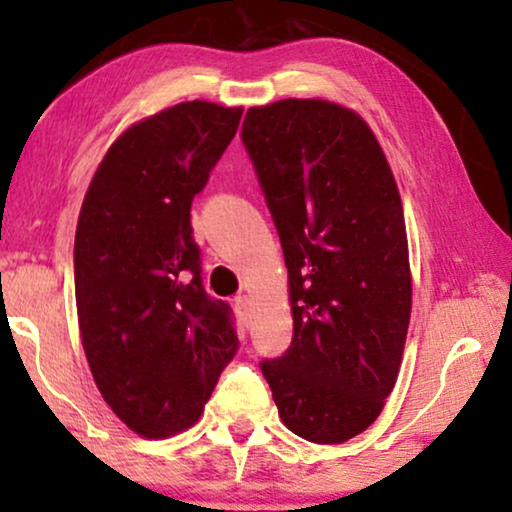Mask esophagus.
<instances>
[{
	"label": "esophagus",
	"instance_id": "1",
	"mask_svg": "<svg viewBox=\"0 0 512 512\" xmlns=\"http://www.w3.org/2000/svg\"><path fill=\"white\" fill-rule=\"evenodd\" d=\"M235 310H237V314H240V317H247V314H249V298L244 296V293H240V296L235 298Z\"/></svg>",
	"mask_w": 512,
	"mask_h": 512
}]
</instances>
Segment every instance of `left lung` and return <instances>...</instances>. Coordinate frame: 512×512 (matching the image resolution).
Returning a JSON list of instances; mask_svg holds the SVG:
<instances>
[{"label": "left lung", "mask_w": 512, "mask_h": 512, "mask_svg": "<svg viewBox=\"0 0 512 512\" xmlns=\"http://www.w3.org/2000/svg\"><path fill=\"white\" fill-rule=\"evenodd\" d=\"M242 142L282 242L293 314L291 347L261 370L286 429L345 443L380 417L410 324L394 172L354 109L317 97L251 107Z\"/></svg>", "instance_id": "8db88e82"}]
</instances>
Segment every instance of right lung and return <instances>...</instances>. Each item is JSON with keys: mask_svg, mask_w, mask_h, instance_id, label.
Returning <instances> with one entry per match:
<instances>
[{"mask_svg": "<svg viewBox=\"0 0 512 512\" xmlns=\"http://www.w3.org/2000/svg\"><path fill=\"white\" fill-rule=\"evenodd\" d=\"M242 107L181 102L132 123L104 153L74 237L83 352L114 415L142 438L198 422L237 352L230 307L202 289L191 202Z\"/></svg>", "mask_w": 512, "mask_h": 512, "instance_id": "obj_1", "label": "right lung"}]
</instances>
